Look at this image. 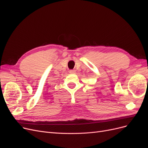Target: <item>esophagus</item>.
<instances>
[{
    "label": "esophagus",
    "instance_id": "34e87169",
    "mask_svg": "<svg viewBox=\"0 0 148 148\" xmlns=\"http://www.w3.org/2000/svg\"><path fill=\"white\" fill-rule=\"evenodd\" d=\"M70 73H71V74H74V73H75V72H76V71L75 70H70Z\"/></svg>",
    "mask_w": 148,
    "mask_h": 148
}]
</instances>
